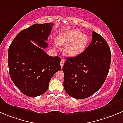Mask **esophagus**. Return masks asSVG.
I'll use <instances>...</instances> for the list:
<instances>
[{
  "label": "esophagus",
  "instance_id": "1",
  "mask_svg": "<svg viewBox=\"0 0 123 123\" xmlns=\"http://www.w3.org/2000/svg\"><path fill=\"white\" fill-rule=\"evenodd\" d=\"M64 63H65V59H61V62H60L61 67V68L63 67V66H64Z\"/></svg>",
  "mask_w": 123,
  "mask_h": 123
}]
</instances>
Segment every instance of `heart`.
Listing matches in <instances>:
<instances>
[{
	"label": "heart",
	"instance_id": "obj_1",
	"mask_svg": "<svg viewBox=\"0 0 123 123\" xmlns=\"http://www.w3.org/2000/svg\"><path fill=\"white\" fill-rule=\"evenodd\" d=\"M88 42L87 35L81 33L78 30H73L60 34L56 40L57 44H67L64 49V54L67 56L74 57L83 51Z\"/></svg>",
	"mask_w": 123,
	"mask_h": 123
}]
</instances>
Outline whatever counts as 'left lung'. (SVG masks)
Returning <instances> with one entry per match:
<instances>
[{"mask_svg":"<svg viewBox=\"0 0 123 123\" xmlns=\"http://www.w3.org/2000/svg\"><path fill=\"white\" fill-rule=\"evenodd\" d=\"M111 60V53L107 42L93 31L91 43L84 52L76 56L66 58L62 68L65 92L79 99L92 96L105 82Z\"/></svg>","mask_w":123,"mask_h":123,"instance_id":"obj_1","label":"left lung"}]
</instances>
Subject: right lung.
Returning <instances> with one entry per match:
<instances>
[{"label": "right lung", "instance_id": "obj_1", "mask_svg": "<svg viewBox=\"0 0 123 123\" xmlns=\"http://www.w3.org/2000/svg\"><path fill=\"white\" fill-rule=\"evenodd\" d=\"M52 27L51 23L35 24L19 32L9 48L10 77L26 96L36 97L44 93L51 78L61 69V58L49 56L43 49L48 48L46 41Z\"/></svg>", "mask_w": 123, "mask_h": 123}]
</instances>
